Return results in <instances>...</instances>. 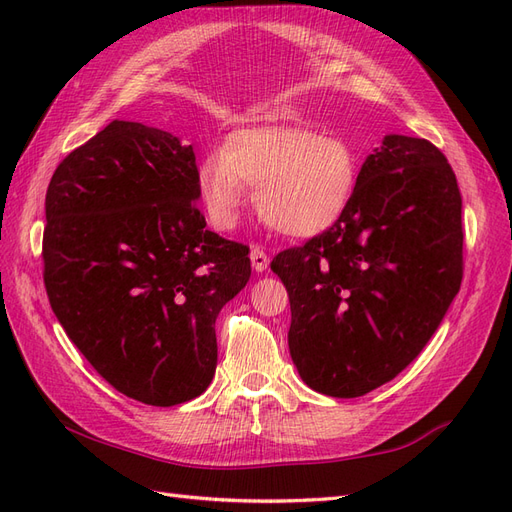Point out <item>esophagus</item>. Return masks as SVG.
<instances>
[{
  "instance_id": "esophagus-1",
  "label": "esophagus",
  "mask_w": 512,
  "mask_h": 512,
  "mask_svg": "<svg viewBox=\"0 0 512 512\" xmlns=\"http://www.w3.org/2000/svg\"><path fill=\"white\" fill-rule=\"evenodd\" d=\"M250 260H252V267H254V271H258V273H262V271H267V267H269V256H267V252L262 250V247H252V252H250Z\"/></svg>"
}]
</instances>
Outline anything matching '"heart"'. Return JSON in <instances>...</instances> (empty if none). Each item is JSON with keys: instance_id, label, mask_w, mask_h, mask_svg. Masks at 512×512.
<instances>
[{"instance_id": "b5f03b06", "label": "heart", "mask_w": 512, "mask_h": 512, "mask_svg": "<svg viewBox=\"0 0 512 512\" xmlns=\"http://www.w3.org/2000/svg\"><path fill=\"white\" fill-rule=\"evenodd\" d=\"M356 181L359 158L344 138L284 126L228 134L196 175L200 203L215 228H235L245 188H256L258 215L288 237H314L331 228L348 209Z\"/></svg>"}]
</instances>
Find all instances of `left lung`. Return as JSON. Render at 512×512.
Wrapping results in <instances>:
<instances>
[{
	"mask_svg": "<svg viewBox=\"0 0 512 512\" xmlns=\"http://www.w3.org/2000/svg\"><path fill=\"white\" fill-rule=\"evenodd\" d=\"M271 269L288 290V348L305 384L329 397L378 389L421 354L461 286L451 164L425 138L386 136L342 218Z\"/></svg>",
	"mask_w": 512,
	"mask_h": 512,
	"instance_id": "obj_1",
	"label": "left lung"
}]
</instances>
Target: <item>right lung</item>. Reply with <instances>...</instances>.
Wrapping results in <instances>:
<instances>
[{
    "label": "right lung",
    "instance_id": "1",
    "mask_svg": "<svg viewBox=\"0 0 512 512\" xmlns=\"http://www.w3.org/2000/svg\"><path fill=\"white\" fill-rule=\"evenodd\" d=\"M192 145L111 121L46 190L44 288L98 374L147 406L207 391L215 318L250 280V247L207 230Z\"/></svg>",
    "mask_w": 512,
    "mask_h": 512
}]
</instances>
